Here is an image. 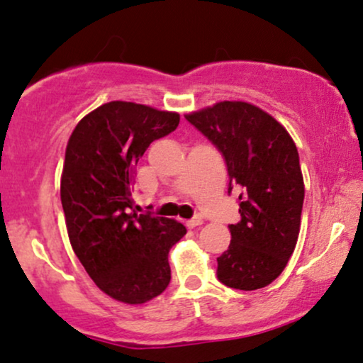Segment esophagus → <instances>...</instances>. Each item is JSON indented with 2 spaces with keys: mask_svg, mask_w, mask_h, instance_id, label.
Segmentation results:
<instances>
[{
  "mask_svg": "<svg viewBox=\"0 0 363 363\" xmlns=\"http://www.w3.org/2000/svg\"><path fill=\"white\" fill-rule=\"evenodd\" d=\"M201 224H203V218H201V216H196V218H192V219H189V221H186V226L191 228V229L201 226Z\"/></svg>",
  "mask_w": 363,
  "mask_h": 363,
  "instance_id": "1",
  "label": "esophagus"
}]
</instances>
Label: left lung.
Returning <instances> with one entry per match:
<instances>
[{
    "label": "left lung",
    "mask_w": 363,
    "mask_h": 363,
    "mask_svg": "<svg viewBox=\"0 0 363 363\" xmlns=\"http://www.w3.org/2000/svg\"><path fill=\"white\" fill-rule=\"evenodd\" d=\"M226 160L229 189H241V221L229 224L231 242L218 258V279L253 291L286 266L300 235L305 184L296 145L281 123L247 102H219L187 113Z\"/></svg>",
    "instance_id": "left-lung-1"
}]
</instances>
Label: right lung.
Listing matches in <instances>:
<instances>
[{
	"label": "right lung",
	"mask_w": 363,
	"mask_h": 363,
	"mask_svg": "<svg viewBox=\"0 0 363 363\" xmlns=\"http://www.w3.org/2000/svg\"><path fill=\"white\" fill-rule=\"evenodd\" d=\"M177 125L176 112L117 100L85 116L68 139L60 184L68 238L89 277L122 303L166 290L169 250L186 235L174 219L130 213L137 162Z\"/></svg>",
	"instance_id": "right-lung-1"
}]
</instances>
